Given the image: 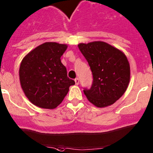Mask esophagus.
Segmentation results:
<instances>
[{"instance_id":"obj_1","label":"esophagus","mask_w":153,"mask_h":153,"mask_svg":"<svg viewBox=\"0 0 153 153\" xmlns=\"http://www.w3.org/2000/svg\"><path fill=\"white\" fill-rule=\"evenodd\" d=\"M75 85H78V84H79V79H78V78H75Z\"/></svg>"}]
</instances>
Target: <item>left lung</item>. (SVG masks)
Returning <instances> with one entry per match:
<instances>
[{"label": "left lung", "instance_id": "8db88e82", "mask_svg": "<svg viewBox=\"0 0 153 153\" xmlns=\"http://www.w3.org/2000/svg\"><path fill=\"white\" fill-rule=\"evenodd\" d=\"M93 75L91 88L84 93L97 107L113 104L125 94L130 81V65L121 51L102 41L79 44Z\"/></svg>", "mask_w": 153, "mask_h": 153}]
</instances>
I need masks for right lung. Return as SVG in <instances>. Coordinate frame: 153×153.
<instances>
[{"instance_id": "1", "label": "right lung", "mask_w": 153, "mask_h": 153, "mask_svg": "<svg viewBox=\"0 0 153 153\" xmlns=\"http://www.w3.org/2000/svg\"><path fill=\"white\" fill-rule=\"evenodd\" d=\"M66 44L46 42L28 53L19 67V80L25 96L34 105L54 109L62 102L75 81L67 76L60 57Z\"/></svg>"}]
</instances>
